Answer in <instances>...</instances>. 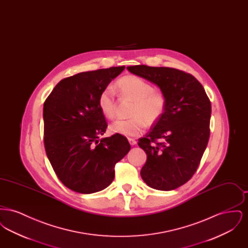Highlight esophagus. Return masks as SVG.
<instances>
[{"instance_id": "esophagus-1", "label": "esophagus", "mask_w": 248, "mask_h": 248, "mask_svg": "<svg viewBox=\"0 0 248 248\" xmlns=\"http://www.w3.org/2000/svg\"><path fill=\"white\" fill-rule=\"evenodd\" d=\"M128 141H129L130 145H132V146H134V145L137 144L136 140H134V139H132V138H128Z\"/></svg>"}]
</instances>
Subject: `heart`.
Listing matches in <instances>:
<instances>
[{
  "mask_svg": "<svg viewBox=\"0 0 248 248\" xmlns=\"http://www.w3.org/2000/svg\"><path fill=\"white\" fill-rule=\"evenodd\" d=\"M114 88L122 99L133 100V104L129 111L131 118L115 121L110 125L111 132L126 137H138L144 132L146 124L154 125L165 114L167 106L165 93L154 89L151 83L140 77H122ZM98 107L106 118L115 117L117 103L111 88L108 87L100 93Z\"/></svg>",
  "mask_w": 248,
  "mask_h": 248,
  "instance_id": "obj_1",
  "label": "heart"
}]
</instances>
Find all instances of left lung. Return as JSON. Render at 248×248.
I'll use <instances>...</instances> for the list:
<instances>
[{"mask_svg":"<svg viewBox=\"0 0 248 248\" xmlns=\"http://www.w3.org/2000/svg\"><path fill=\"white\" fill-rule=\"evenodd\" d=\"M127 70L158 85L167 97L163 117L139 140L147 154L142 179L155 189H177L200 165L210 136L211 102L198 80L185 71L146 65Z\"/></svg>","mask_w":248,"mask_h":248,"instance_id":"1","label":"left lung"}]
</instances>
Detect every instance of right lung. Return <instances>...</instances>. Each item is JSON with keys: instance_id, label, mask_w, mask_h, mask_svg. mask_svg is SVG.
Returning a JSON list of instances; mask_svg holds the SVG:
<instances>
[{"instance_id": "add662e5", "label": "right lung", "mask_w": 248, "mask_h": 248, "mask_svg": "<svg viewBox=\"0 0 248 248\" xmlns=\"http://www.w3.org/2000/svg\"><path fill=\"white\" fill-rule=\"evenodd\" d=\"M124 66L86 71L61 80L44 104V142L50 164L69 189L88 194L107 188L114 167L131 149L125 137L99 140L108 124L98 96Z\"/></svg>"}]
</instances>
